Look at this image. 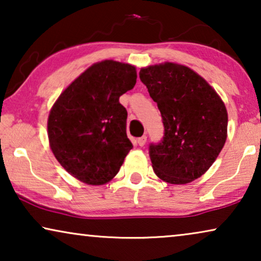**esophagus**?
I'll return each mask as SVG.
<instances>
[{"instance_id":"1","label":"esophagus","mask_w":261,"mask_h":261,"mask_svg":"<svg viewBox=\"0 0 261 261\" xmlns=\"http://www.w3.org/2000/svg\"><path fill=\"white\" fill-rule=\"evenodd\" d=\"M146 141H147V137H146V135H142V137H140L138 139V144H139V146H145V144H146Z\"/></svg>"}]
</instances>
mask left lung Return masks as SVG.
<instances>
[{
    "label": "left lung",
    "instance_id": "8db88e82",
    "mask_svg": "<svg viewBox=\"0 0 261 261\" xmlns=\"http://www.w3.org/2000/svg\"><path fill=\"white\" fill-rule=\"evenodd\" d=\"M139 76L156 102L164 124L163 139L148 148L155 174L170 184L197 179L226 142L224 103L205 80L184 65L148 66Z\"/></svg>",
    "mask_w": 261,
    "mask_h": 261
}]
</instances>
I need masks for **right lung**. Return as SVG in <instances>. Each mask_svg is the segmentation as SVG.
Segmentation results:
<instances>
[{"instance_id": "add662e5", "label": "right lung", "mask_w": 261, "mask_h": 261, "mask_svg": "<svg viewBox=\"0 0 261 261\" xmlns=\"http://www.w3.org/2000/svg\"><path fill=\"white\" fill-rule=\"evenodd\" d=\"M135 83L134 66L103 60L85 70L53 105L49 146L60 165L83 183H108L133 148L126 133L127 110L119 98Z\"/></svg>"}]
</instances>
